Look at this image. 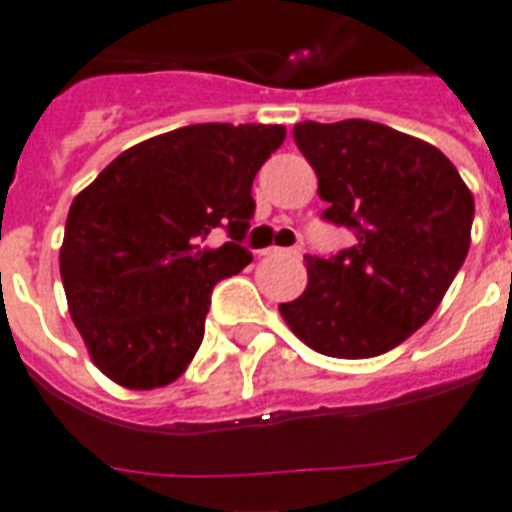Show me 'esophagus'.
<instances>
[{"label": "esophagus", "mask_w": 512, "mask_h": 512, "mask_svg": "<svg viewBox=\"0 0 512 512\" xmlns=\"http://www.w3.org/2000/svg\"><path fill=\"white\" fill-rule=\"evenodd\" d=\"M265 257H292V260H297L300 257V252L297 249H284V247H268L263 252Z\"/></svg>", "instance_id": "1"}]
</instances>
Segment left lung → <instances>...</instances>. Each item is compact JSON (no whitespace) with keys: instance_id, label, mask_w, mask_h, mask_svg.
Listing matches in <instances>:
<instances>
[{"instance_id":"1","label":"left lung","mask_w":512,"mask_h":512,"mask_svg":"<svg viewBox=\"0 0 512 512\" xmlns=\"http://www.w3.org/2000/svg\"><path fill=\"white\" fill-rule=\"evenodd\" d=\"M327 220L356 231L332 260L305 255V292L281 319L316 353L372 358L433 316L465 263L473 193L436 146L385 124H295Z\"/></svg>"}]
</instances>
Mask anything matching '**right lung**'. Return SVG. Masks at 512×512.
<instances>
[{"instance_id": "right-lung-1", "label": "right lung", "mask_w": 512, "mask_h": 512, "mask_svg": "<svg viewBox=\"0 0 512 512\" xmlns=\"http://www.w3.org/2000/svg\"><path fill=\"white\" fill-rule=\"evenodd\" d=\"M281 124H191L119 154L68 209L60 279L92 364L130 390L188 369L209 295L252 255V180L284 143ZM215 227L231 242L201 248Z\"/></svg>"}]
</instances>
